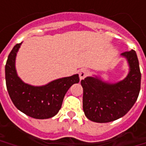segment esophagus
<instances>
[{
	"label": "esophagus",
	"mask_w": 146,
	"mask_h": 146,
	"mask_svg": "<svg viewBox=\"0 0 146 146\" xmlns=\"http://www.w3.org/2000/svg\"><path fill=\"white\" fill-rule=\"evenodd\" d=\"M89 70L88 69H86V68H82V69H81L80 70V72H79V78H80V80H82L84 78H86V77H87L89 75Z\"/></svg>",
	"instance_id": "1"
}]
</instances>
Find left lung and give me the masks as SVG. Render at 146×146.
Here are the masks:
<instances>
[{
	"instance_id": "1",
	"label": "left lung",
	"mask_w": 146,
	"mask_h": 146,
	"mask_svg": "<svg viewBox=\"0 0 146 146\" xmlns=\"http://www.w3.org/2000/svg\"><path fill=\"white\" fill-rule=\"evenodd\" d=\"M128 64L126 78L115 83L103 81L98 76L81 81L83 88V111L96 123H108L123 117L133 108L141 90V74L134 50L121 53Z\"/></svg>"
}]
</instances>
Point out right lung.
<instances>
[{"label": "right lung", "instance_id": "1", "mask_svg": "<svg viewBox=\"0 0 146 146\" xmlns=\"http://www.w3.org/2000/svg\"><path fill=\"white\" fill-rule=\"evenodd\" d=\"M21 43L16 44L8 56L5 81L8 93L14 106L32 118H52L61 108L65 94L72 85L79 82L78 74L54 80L41 86L25 83L18 76L15 68L16 56Z\"/></svg>", "mask_w": 146, "mask_h": 146}]
</instances>
